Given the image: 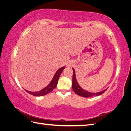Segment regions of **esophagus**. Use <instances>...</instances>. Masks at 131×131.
<instances>
[{"mask_svg": "<svg viewBox=\"0 0 131 131\" xmlns=\"http://www.w3.org/2000/svg\"><path fill=\"white\" fill-rule=\"evenodd\" d=\"M66 65H67V66L70 67V66H71V65H72V62H71V61H68L67 63H66Z\"/></svg>", "mask_w": 131, "mask_h": 131, "instance_id": "esophagus-1", "label": "esophagus"}]
</instances>
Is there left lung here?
<instances>
[{
    "mask_svg": "<svg viewBox=\"0 0 131 131\" xmlns=\"http://www.w3.org/2000/svg\"><path fill=\"white\" fill-rule=\"evenodd\" d=\"M73 82H72V88H73L74 92L77 94H78V95L84 97H90L94 96H97L102 94L103 93H104L107 90V89H105V90L99 92L94 93V92H89L84 90V89H83L81 87H80V85L79 84V83H78L77 78H76L75 71L74 68H73Z\"/></svg>",
    "mask_w": 131,
    "mask_h": 131,
    "instance_id": "obj_1",
    "label": "left lung"
}]
</instances>
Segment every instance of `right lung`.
Wrapping results in <instances>:
<instances>
[{
  "mask_svg": "<svg viewBox=\"0 0 131 131\" xmlns=\"http://www.w3.org/2000/svg\"><path fill=\"white\" fill-rule=\"evenodd\" d=\"M65 68V66H63V67L58 69V70L56 72V73L54 74V76L53 77L52 79L51 80V82H50L46 87H44L40 91L31 92V91H29L26 90H25L28 93L32 94V95L34 96H43L44 95H46V94L51 92L56 88V87L58 83V79H59L60 75Z\"/></svg>",
  "mask_w": 131,
  "mask_h": 131,
  "instance_id": "obj_1",
  "label": "right lung"
}]
</instances>
